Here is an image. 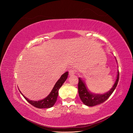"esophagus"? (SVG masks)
I'll return each instance as SVG.
<instances>
[{
    "mask_svg": "<svg viewBox=\"0 0 133 133\" xmlns=\"http://www.w3.org/2000/svg\"><path fill=\"white\" fill-rule=\"evenodd\" d=\"M76 73V71L75 70L73 69H71L69 70V74L70 75H74Z\"/></svg>",
    "mask_w": 133,
    "mask_h": 133,
    "instance_id": "obj_1",
    "label": "esophagus"
}]
</instances>
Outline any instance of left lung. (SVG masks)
Wrapping results in <instances>:
<instances>
[{"mask_svg": "<svg viewBox=\"0 0 133 133\" xmlns=\"http://www.w3.org/2000/svg\"><path fill=\"white\" fill-rule=\"evenodd\" d=\"M119 79V71L118 70L117 78L116 82L112 88L105 94L103 95L100 94H94L89 91H88L87 88L85 87V84L82 81L80 78H79L78 82V92L80 99L82 100L83 103L85 105L89 107H93L96 105L102 104L109 98L115 90V88L117 86Z\"/></svg>", "mask_w": 133, "mask_h": 133, "instance_id": "obj_1", "label": "left lung"}]
</instances>
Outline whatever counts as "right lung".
<instances>
[{
  "mask_svg": "<svg viewBox=\"0 0 133 133\" xmlns=\"http://www.w3.org/2000/svg\"><path fill=\"white\" fill-rule=\"evenodd\" d=\"M68 72H65V73L63 74L61 76L60 78L58 80V81L55 84L53 89L51 90L50 94L43 100L37 102L31 101V100H29L28 98L25 97V96L22 94V92L21 94L23 95L24 98L25 99V100L28 103H29L31 105L34 106L35 108H37L39 109L51 108L54 105V104L55 103L56 101H57V97L58 96L59 89H60V87L62 86L63 84L65 82L66 79L68 78Z\"/></svg>",
  "mask_w": 133,
  "mask_h": 133,
  "instance_id": "obj_1",
  "label": "right lung"
}]
</instances>
